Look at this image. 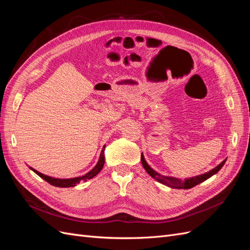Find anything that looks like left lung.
Instances as JSON below:
<instances>
[{"instance_id":"obj_1","label":"left lung","mask_w":250,"mask_h":250,"mask_svg":"<svg viewBox=\"0 0 250 250\" xmlns=\"http://www.w3.org/2000/svg\"><path fill=\"white\" fill-rule=\"evenodd\" d=\"M141 161H142V165L144 169L146 170V172L149 174V175L156 179L158 183H161L165 186H168L170 188H191L195 186L199 185L200 183H202V181L207 180L208 178L211 177L214 175V174H216L219 170H220L223 165L225 164L226 160H224L222 163L219 164L217 167H215L214 169H211L210 171L204 173V174H201V175H198V176H195V177H191V178H187L185 180H181L179 178H175V177H170V176H164V175H161L160 173L155 172L152 168L150 167V166L147 164V162L145 161V158H144V155L142 153L141 155Z\"/></svg>"}]
</instances>
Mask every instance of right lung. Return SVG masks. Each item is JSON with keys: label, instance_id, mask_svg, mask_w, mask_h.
Instances as JSON below:
<instances>
[{"label": "right lung", "instance_id": "obj_1", "mask_svg": "<svg viewBox=\"0 0 250 250\" xmlns=\"http://www.w3.org/2000/svg\"><path fill=\"white\" fill-rule=\"evenodd\" d=\"M104 149H105V146L103 147L102 151H101V154H100V157H99V161H98L97 165L94 167V169L90 170L88 173H86L85 175L83 176H79V177H74V178H67V179H59V178H54V177H50L48 175H44V174L36 171L35 169L29 167L30 169H31L33 172H35L37 175H39L40 177H42V179H44L47 181V183H49L50 185L54 186V187H59V188H70V187H75L76 185H78L80 181H86L88 179H92L94 176H96L98 173H99L103 166H104Z\"/></svg>", "mask_w": 250, "mask_h": 250}]
</instances>
